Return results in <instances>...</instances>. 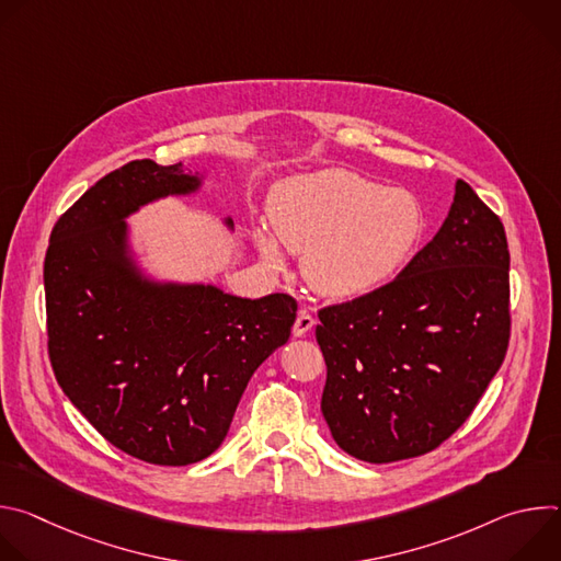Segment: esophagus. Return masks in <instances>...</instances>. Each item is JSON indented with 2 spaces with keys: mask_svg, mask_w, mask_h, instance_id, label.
I'll use <instances>...</instances> for the list:
<instances>
[{
  "mask_svg": "<svg viewBox=\"0 0 561 561\" xmlns=\"http://www.w3.org/2000/svg\"><path fill=\"white\" fill-rule=\"evenodd\" d=\"M312 327H314V317H312L308 310L301 308V310L297 312L295 324H293V335H295V337H301V335H306Z\"/></svg>",
  "mask_w": 561,
  "mask_h": 561,
  "instance_id": "obj_1",
  "label": "esophagus"
}]
</instances>
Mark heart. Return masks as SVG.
Masks as SVG:
<instances>
[{
	"label": "heart",
	"mask_w": 561,
	"mask_h": 561,
	"mask_svg": "<svg viewBox=\"0 0 561 561\" xmlns=\"http://www.w3.org/2000/svg\"><path fill=\"white\" fill-rule=\"evenodd\" d=\"M279 242L301 255L306 282L329 297H357L388 282L413 255L424 232L417 199L357 173L327 171L295 178L271 202ZM264 260L282 266L268 232H260Z\"/></svg>",
	"instance_id": "b5f03b06"
}]
</instances>
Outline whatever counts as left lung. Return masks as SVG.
Returning a JSON list of instances; mask_svg holds the SVG:
<instances>
[{"mask_svg":"<svg viewBox=\"0 0 561 561\" xmlns=\"http://www.w3.org/2000/svg\"><path fill=\"white\" fill-rule=\"evenodd\" d=\"M502 219L459 180L450 213L392 282L319 308L322 413L348 455L388 463L444 444L474 411L511 340Z\"/></svg>","mask_w":561,"mask_h":561,"instance_id":"left-lung-1","label":"left lung"}]
</instances>
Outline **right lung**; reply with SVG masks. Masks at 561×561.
<instances>
[{"label":"right lung","mask_w":561,"mask_h":561,"mask_svg":"<svg viewBox=\"0 0 561 561\" xmlns=\"http://www.w3.org/2000/svg\"><path fill=\"white\" fill-rule=\"evenodd\" d=\"M182 164L135 159L53 226L44 260L48 357L93 428L130 457L195 463L219 448L257 366L288 342L297 299L150 286L124 260V217L188 193Z\"/></svg>","instance_id":"right-lung-1"}]
</instances>
